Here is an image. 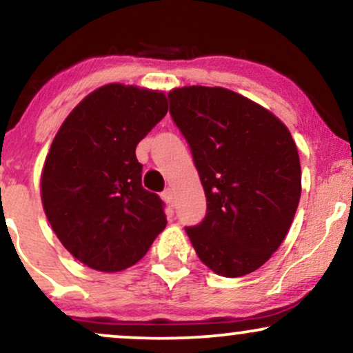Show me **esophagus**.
<instances>
[{
    "instance_id": "1",
    "label": "esophagus",
    "mask_w": 353,
    "mask_h": 353,
    "mask_svg": "<svg viewBox=\"0 0 353 353\" xmlns=\"http://www.w3.org/2000/svg\"><path fill=\"white\" fill-rule=\"evenodd\" d=\"M163 197H164V201H165V202L172 203V202H174V189H172V188H168V189H164V192H163Z\"/></svg>"
}]
</instances>
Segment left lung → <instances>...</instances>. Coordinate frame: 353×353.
<instances>
[{
  "instance_id": "8db88e82",
  "label": "left lung",
  "mask_w": 353,
  "mask_h": 353,
  "mask_svg": "<svg viewBox=\"0 0 353 353\" xmlns=\"http://www.w3.org/2000/svg\"><path fill=\"white\" fill-rule=\"evenodd\" d=\"M168 99L205 190V217L185 227L195 252L225 278L253 273L283 243L298 209L292 136L273 113L227 88H174Z\"/></svg>"
}]
</instances>
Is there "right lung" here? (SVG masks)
I'll list each match as a JSON object with an SVG mask.
<instances>
[{
  "label": "right lung",
  "instance_id": "1",
  "mask_svg": "<svg viewBox=\"0 0 353 353\" xmlns=\"http://www.w3.org/2000/svg\"><path fill=\"white\" fill-rule=\"evenodd\" d=\"M168 113L164 93L110 83L85 97L55 134L42 205L69 252L97 271L133 266L165 228L164 202L141 185L136 146Z\"/></svg>",
  "mask_w": 353,
  "mask_h": 353
}]
</instances>
